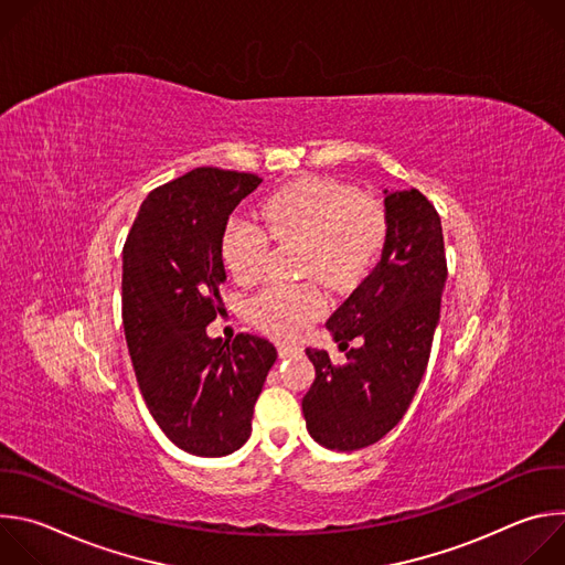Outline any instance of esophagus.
Returning a JSON list of instances; mask_svg holds the SVG:
<instances>
[{
  "instance_id": "obj_1",
  "label": "esophagus",
  "mask_w": 565,
  "mask_h": 565,
  "mask_svg": "<svg viewBox=\"0 0 565 565\" xmlns=\"http://www.w3.org/2000/svg\"><path fill=\"white\" fill-rule=\"evenodd\" d=\"M301 353V349L297 347V344H279V358L284 360V358H292V355H299Z\"/></svg>"
}]
</instances>
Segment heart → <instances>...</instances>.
<instances>
[{"instance_id":"heart-1","label":"heart","mask_w":565,"mask_h":565,"mask_svg":"<svg viewBox=\"0 0 565 565\" xmlns=\"http://www.w3.org/2000/svg\"><path fill=\"white\" fill-rule=\"evenodd\" d=\"M262 216L277 238L301 241L303 273L327 284H355L384 244V212L366 196L324 179H308L270 196ZM257 221L236 216L223 234V259L236 281L250 284L264 270L270 236ZM327 310L315 286H268L248 303L253 324L275 338H297Z\"/></svg>"}]
</instances>
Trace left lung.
Returning a JSON list of instances; mask_svg holds the SVG:
<instances>
[{
    "label": "left lung",
    "mask_w": 565,
    "mask_h": 565,
    "mask_svg": "<svg viewBox=\"0 0 565 565\" xmlns=\"http://www.w3.org/2000/svg\"><path fill=\"white\" fill-rule=\"evenodd\" d=\"M384 248L377 266L327 319L344 366L306 349L315 382L301 399L315 443L355 451L377 443L407 414L425 375L447 279L443 225L418 192L384 190Z\"/></svg>",
    "instance_id": "1"
}]
</instances>
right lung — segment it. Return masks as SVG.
<instances>
[{
  "mask_svg": "<svg viewBox=\"0 0 565 565\" xmlns=\"http://www.w3.org/2000/svg\"><path fill=\"white\" fill-rule=\"evenodd\" d=\"M262 185L244 172L199 168L142 201L122 250V327L156 425L183 451L227 456L250 438L255 402L277 360L257 335H207L225 284L232 210Z\"/></svg>",
  "mask_w": 565,
  "mask_h": 565,
  "instance_id": "1",
  "label": "right lung"
}]
</instances>
